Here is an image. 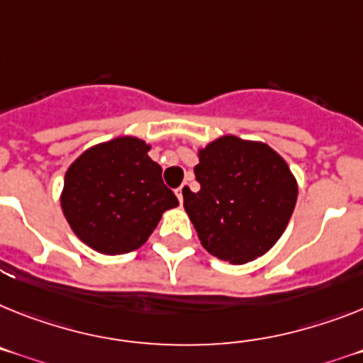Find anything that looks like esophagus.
Wrapping results in <instances>:
<instances>
[{"label": "esophagus", "mask_w": 363, "mask_h": 363, "mask_svg": "<svg viewBox=\"0 0 363 363\" xmlns=\"http://www.w3.org/2000/svg\"><path fill=\"white\" fill-rule=\"evenodd\" d=\"M188 188H190V184H188V182H184V184H181V186L177 188L175 194H177V197H179V201H181V203L184 201V191H186Z\"/></svg>", "instance_id": "esophagus-1"}]
</instances>
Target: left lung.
Returning <instances> with one entry per match:
<instances>
[{"mask_svg": "<svg viewBox=\"0 0 363 363\" xmlns=\"http://www.w3.org/2000/svg\"><path fill=\"white\" fill-rule=\"evenodd\" d=\"M199 191L184 208L203 247L230 264L262 257L294 214L297 182L284 158L262 142L223 136L199 151Z\"/></svg>", "mask_w": 363, "mask_h": 363, "instance_id": "left-lung-1", "label": "left lung"}]
</instances>
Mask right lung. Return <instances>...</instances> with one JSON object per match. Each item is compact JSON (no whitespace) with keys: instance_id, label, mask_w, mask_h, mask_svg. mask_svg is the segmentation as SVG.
<instances>
[{"instance_id":"1","label":"right lung","mask_w":363,"mask_h":363,"mask_svg":"<svg viewBox=\"0 0 363 363\" xmlns=\"http://www.w3.org/2000/svg\"><path fill=\"white\" fill-rule=\"evenodd\" d=\"M138 138H116L84 151L68 167L60 197L69 227L105 255L135 251L162 212L179 205L162 181V167Z\"/></svg>"}]
</instances>
